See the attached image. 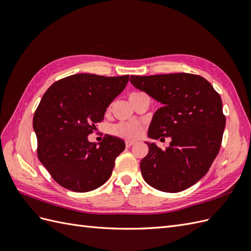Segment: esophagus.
Segmentation results:
<instances>
[{
  "instance_id": "esophagus-1",
  "label": "esophagus",
  "mask_w": 251,
  "mask_h": 251,
  "mask_svg": "<svg viewBox=\"0 0 251 251\" xmlns=\"http://www.w3.org/2000/svg\"><path fill=\"white\" fill-rule=\"evenodd\" d=\"M134 144H135L134 141H131V140H126V148H131L132 146H134Z\"/></svg>"
}]
</instances>
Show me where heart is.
<instances>
[{"label":"heart","instance_id":"heart-1","mask_svg":"<svg viewBox=\"0 0 251 251\" xmlns=\"http://www.w3.org/2000/svg\"><path fill=\"white\" fill-rule=\"evenodd\" d=\"M132 94H138V93H132ZM112 134L118 136V137L135 140L139 138L142 132L143 127L140 125L136 124H127V123H120L115 126H113L111 128Z\"/></svg>","mask_w":251,"mask_h":251}]
</instances>
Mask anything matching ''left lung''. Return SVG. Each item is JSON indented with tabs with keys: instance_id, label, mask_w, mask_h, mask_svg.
Returning <instances> with one entry per match:
<instances>
[{
	"instance_id": "obj_1",
	"label": "left lung",
	"mask_w": 251,
	"mask_h": 251,
	"mask_svg": "<svg viewBox=\"0 0 251 251\" xmlns=\"http://www.w3.org/2000/svg\"><path fill=\"white\" fill-rule=\"evenodd\" d=\"M130 80L162 104L151 119L149 137L172 138L165 150L147 142L142 177L158 191H184L205 176L221 148L226 123L221 96L209 81L191 73L132 75Z\"/></svg>"
}]
</instances>
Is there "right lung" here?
Returning <instances> with one entry per match:
<instances>
[{"mask_svg":"<svg viewBox=\"0 0 251 251\" xmlns=\"http://www.w3.org/2000/svg\"><path fill=\"white\" fill-rule=\"evenodd\" d=\"M128 77L74 74L53 83L42 97L33 116L37 156L59 185L86 193L110 178L125 141L105 135L97 146L88 135L103 120Z\"/></svg>","mask_w":251,"mask_h":251,"instance_id":"add662e5","label":"right lung"}]
</instances>
